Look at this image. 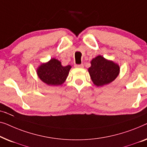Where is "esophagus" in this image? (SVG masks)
<instances>
[{"mask_svg":"<svg viewBox=\"0 0 147 147\" xmlns=\"http://www.w3.org/2000/svg\"><path fill=\"white\" fill-rule=\"evenodd\" d=\"M74 67L76 68H83L84 65H82V64H80V65H74Z\"/></svg>","mask_w":147,"mask_h":147,"instance_id":"1","label":"esophagus"}]
</instances>
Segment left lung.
<instances>
[{
	"mask_svg": "<svg viewBox=\"0 0 147 147\" xmlns=\"http://www.w3.org/2000/svg\"><path fill=\"white\" fill-rule=\"evenodd\" d=\"M90 63L91 67L88 69V73L93 83L97 86L110 83L119 74V66L113 61H107L102 56L94 58Z\"/></svg>",
	"mask_w": 147,
	"mask_h": 147,
	"instance_id": "obj_1",
	"label": "left lung"
}]
</instances>
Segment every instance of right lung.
<instances>
[{
	"label": "right lung",
	"mask_w": 147,
	"mask_h": 147,
	"mask_svg": "<svg viewBox=\"0 0 147 147\" xmlns=\"http://www.w3.org/2000/svg\"><path fill=\"white\" fill-rule=\"evenodd\" d=\"M71 66L63 67L61 62L55 59L42 64L37 69L40 79L48 85H61L65 81Z\"/></svg>",
	"instance_id": "add662e5"
}]
</instances>
